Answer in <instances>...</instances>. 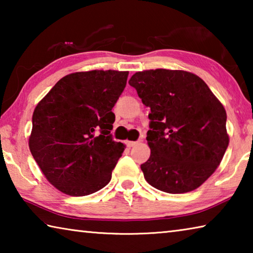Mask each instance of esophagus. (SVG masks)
Here are the masks:
<instances>
[{"label": "esophagus", "instance_id": "34e87169", "mask_svg": "<svg viewBox=\"0 0 253 253\" xmlns=\"http://www.w3.org/2000/svg\"><path fill=\"white\" fill-rule=\"evenodd\" d=\"M137 144H138V142H131V140H127V142H126L127 147H134V146H136Z\"/></svg>", "mask_w": 253, "mask_h": 253}]
</instances>
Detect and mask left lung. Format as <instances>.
<instances>
[{
    "label": "left lung",
    "instance_id": "obj_1",
    "mask_svg": "<svg viewBox=\"0 0 253 253\" xmlns=\"http://www.w3.org/2000/svg\"><path fill=\"white\" fill-rule=\"evenodd\" d=\"M129 84L151 108L144 177L170 194L191 192L215 172L229 145L226 113L208 84L184 70L136 72Z\"/></svg>",
    "mask_w": 253,
    "mask_h": 253
}]
</instances>
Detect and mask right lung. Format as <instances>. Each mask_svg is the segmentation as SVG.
Instances as JSON below:
<instances>
[{
	"mask_svg": "<svg viewBox=\"0 0 253 253\" xmlns=\"http://www.w3.org/2000/svg\"><path fill=\"white\" fill-rule=\"evenodd\" d=\"M128 71L91 70L60 79L37 105L29 147L45 178L62 193L84 196L111 179L125 149L115 142L111 111Z\"/></svg>",
	"mask_w": 253,
	"mask_h": 253,
	"instance_id": "add662e5",
	"label": "right lung"
}]
</instances>
